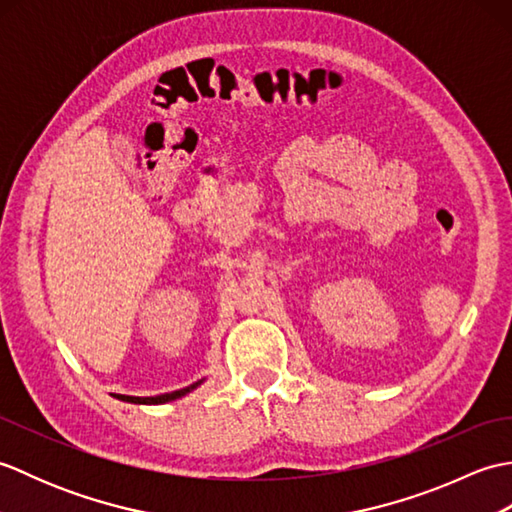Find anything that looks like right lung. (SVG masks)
Returning <instances> with one entry per match:
<instances>
[{"label": "right lung", "instance_id": "obj_1", "mask_svg": "<svg viewBox=\"0 0 512 512\" xmlns=\"http://www.w3.org/2000/svg\"><path fill=\"white\" fill-rule=\"evenodd\" d=\"M204 383V380H198V383H193L189 387L184 389H178V391H169V394H160V396H147V398H140V396H125V394H112L114 398L123 400V402H132V405H165V402H171V400H178L182 396L191 394V391L195 387H200Z\"/></svg>", "mask_w": 512, "mask_h": 512}]
</instances>
